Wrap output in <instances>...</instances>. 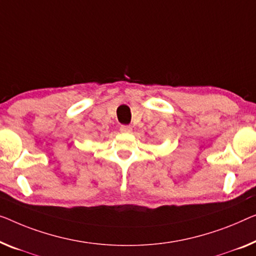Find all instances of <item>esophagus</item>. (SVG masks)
Instances as JSON below:
<instances>
[{
    "instance_id": "1",
    "label": "esophagus",
    "mask_w": 256,
    "mask_h": 256,
    "mask_svg": "<svg viewBox=\"0 0 256 256\" xmlns=\"http://www.w3.org/2000/svg\"><path fill=\"white\" fill-rule=\"evenodd\" d=\"M120 132L122 133H131L132 128L130 125H122L120 126Z\"/></svg>"
}]
</instances>
